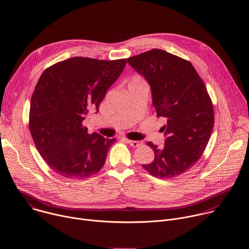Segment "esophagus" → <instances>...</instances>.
<instances>
[{
    "label": "esophagus",
    "instance_id": "obj_1",
    "mask_svg": "<svg viewBox=\"0 0 249 249\" xmlns=\"http://www.w3.org/2000/svg\"><path fill=\"white\" fill-rule=\"evenodd\" d=\"M125 141L127 142V143H128L131 147H133V148H137V147H139V146L142 145L141 142H138V141H132V140H128V139H125Z\"/></svg>",
    "mask_w": 249,
    "mask_h": 249
}]
</instances>
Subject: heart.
Wrapping results in <instances>:
<instances>
[{
  "instance_id": "obj_1",
  "label": "heart",
  "mask_w": 249,
  "mask_h": 249,
  "mask_svg": "<svg viewBox=\"0 0 249 249\" xmlns=\"http://www.w3.org/2000/svg\"><path fill=\"white\" fill-rule=\"evenodd\" d=\"M137 83H142V80L139 79V78H134L132 80V83L131 84H137Z\"/></svg>"
}]
</instances>
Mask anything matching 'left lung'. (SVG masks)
I'll list each match as a JSON object with an SVG mask.
<instances>
[{
    "label": "left lung",
    "instance_id": "left-lung-1",
    "mask_svg": "<svg viewBox=\"0 0 249 249\" xmlns=\"http://www.w3.org/2000/svg\"><path fill=\"white\" fill-rule=\"evenodd\" d=\"M127 61L150 84L158 117L166 119L163 148L148 142L155 160L142 166L160 179L179 176L199 160L214 127L206 86L189 61L164 50L152 49Z\"/></svg>",
    "mask_w": 249,
    "mask_h": 249
}]
</instances>
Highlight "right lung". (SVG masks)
Listing matches in <instances>:
<instances>
[{
  "instance_id": "right-lung-1",
  "label": "right lung",
  "mask_w": 249,
  "mask_h": 249,
  "mask_svg": "<svg viewBox=\"0 0 249 249\" xmlns=\"http://www.w3.org/2000/svg\"><path fill=\"white\" fill-rule=\"evenodd\" d=\"M126 59L74 57L47 68L30 100L29 131L43 160L57 174L84 179L97 173L116 141L89 134L83 121L98 111Z\"/></svg>"
}]
</instances>
